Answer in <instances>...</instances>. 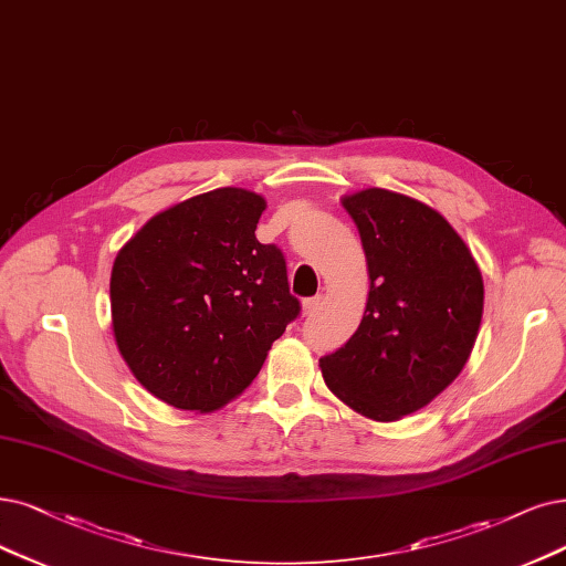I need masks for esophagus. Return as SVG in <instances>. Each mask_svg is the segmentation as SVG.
Here are the masks:
<instances>
[{
  "mask_svg": "<svg viewBox=\"0 0 566 566\" xmlns=\"http://www.w3.org/2000/svg\"><path fill=\"white\" fill-rule=\"evenodd\" d=\"M319 305H322V298H319V296L307 298V301L303 303V315H305V317H312V315H315V312L319 310Z\"/></svg>",
  "mask_w": 566,
  "mask_h": 566,
  "instance_id": "1",
  "label": "esophagus"
}]
</instances>
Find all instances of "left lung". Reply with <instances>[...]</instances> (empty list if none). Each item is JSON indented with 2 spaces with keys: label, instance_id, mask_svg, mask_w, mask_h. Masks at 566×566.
Segmentation results:
<instances>
[{
  "label": "left lung",
  "instance_id": "1",
  "mask_svg": "<svg viewBox=\"0 0 566 566\" xmlns=\"http://www.w3.org/2000/svg\"><path fill=\"white\" fill-rule=\"evenodd\" d=\"M343 207L359 228L370 291L359 328L319 366L343 403L394 422L462 373L483 317V275L457 230L420 200L366 188Z\"/></svg>",
  "mask_w": 566,
  "mask_h": 566
}]
</instances>
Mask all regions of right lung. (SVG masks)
I'll return each mask as SVG.
<instances>
[{
    "label": "right lung",
    "mask_w": 566,
    "mask_h": 566,
    "mask_svg": "<svg viewBox=\"0 0 566 566\" xmlns=\"http://www.w3.org/2000/svg\"><path fill=\"white\" fill-rule=\"evenodd\" d=\"M263 209L244 188H217L156 214L118 251L116 345L167 406L212 412L235 399L301 315L282 249L256 240Z\"/></svg>",
    "instance_id": "add662e5"
}]
</instances>
